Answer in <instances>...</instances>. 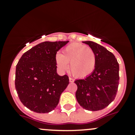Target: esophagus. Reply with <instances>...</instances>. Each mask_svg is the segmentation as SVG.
<instances>
[{"instance_id":"esophagus-1","label":"esophagus","mask_w":135,"mask_h":135,"mask_svg":"<svg viewBox=\"0 0 135 135\" xmlns=\"http://www.w3.org/2000/svg\"><path fill=\"white\" fill-rule=\"evenodd\" d=\"M74 79H73V78H69V81H70V83H73V82H74Z\"/></svg>"}]
</instances>
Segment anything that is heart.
Returning a JSON list of instances; mask_svg holds the SVG:
<instances>
[{"mask_svg":"<svg viewBox=\"0 0 135 135\" xmlns=\"http://www.w3.org/2000/svg\"><path fill=\"white\" fill-rule=\"evenodd\" d=\"M55 61L58 69L65 72L69 69L76 78L88 77L95 70L97 65V56L95 51L86 45L73 43L62 50V54L57 53Z\"/></svg>","mask_w":135,"mask_h":135,"instance_id":"1","label":"heart"}]
</instances>
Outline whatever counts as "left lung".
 <instances>
[{
    "instance_id": "8db88e82",
    "label": "left lung",
    "mask_w": 135,
    "mask_h": 135,
    "mask_svg": "<svg viewBox=\"0 0 135 135\" xmlns=\"http://www.w3.org/2000/svg\"><path fill=\"white\" fill-rule=\"evenodd\" d=\"M89 45L97 56V65L91 74L76 80V97L83 108L90 111L103 110L114 100L119 85V64L112 53L92 41Z\"/></svg>"
}]
</instances>
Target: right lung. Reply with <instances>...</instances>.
<instances>
[{
  "mask_svg": "<svg viewBox=\"0 0 135 135\" xmlns=\"http://www.w3.org/2000/svg\"><path fill=\"white\" fill-rule=\"evenodd\" d=\"M69 41L44 42L30 49L16 65L15 85L25 107L37 113L55 109L69 84V76L57 73L55 56Z\"/></svg>",
  "mask_w": 135,
  "mask_h": 135,
  "instance_id": "add662e5",
  "label": "right lung"
}]
</instances>
